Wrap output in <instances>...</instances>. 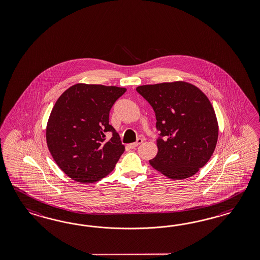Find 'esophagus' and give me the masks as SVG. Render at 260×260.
<instances>
[{"instance_id":"obj_1","label":"esophagus","mask_w":260,"mask_h":260,"mask_svg":"<svg viewBox=\"0 0 260 260\" xmlns=\"http://www.w3.org/2000/svg\"><path fill=\"white\" fill-rule=\"evenodd\" d=\"M143 143V139L141 138H139V139H137V141L135 142V143H132V144H129V148H132V149H135L136 147H138L140 144Z\"/></svg>"}]
</instances>
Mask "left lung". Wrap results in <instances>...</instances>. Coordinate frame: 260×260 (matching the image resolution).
Masks as SVG:
<instances>
[{
    "label": "left lung",
    "instance_id": "obj_1",
    "mask_svg": "<svg viewBox=\"0 0 260 260\" xmlns=\"http://www.w3.org/2000/svg\"><path fill=\"white\" fill-rule=\"evenodd\" d=\"M155 112L158 152L150 164L172 179H185L213 155L218 124L213 106L198 87L186 82L136 87Z\"/></svg>",
    "mask_w": 260,
    "mask_h": 260
}]
</instances>
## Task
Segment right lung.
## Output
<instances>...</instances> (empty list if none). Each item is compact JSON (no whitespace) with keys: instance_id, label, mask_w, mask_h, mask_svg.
<instances>
[{"instance_id":"add662e5","label":"right lung","mask_w":260,"mask_h":260,"mask_svg":"<svg viewBox=\"0 0 260 260\" xmlns=\"http://www.w3.org/2000/svg\"><path fill=\"white\" fill-rule=\"evenodd\" d=\"M126 88L76 84L56 101L47 126L48 150L75 181L93 183L112 172L125 150L110 110ZM111 132L110 141L105 134Z\"/></svg>"}]
</instances>
